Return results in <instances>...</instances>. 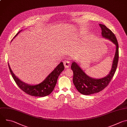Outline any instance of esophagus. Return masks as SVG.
<instances>
[{
    "mask_svg": "<svg viewBox=\"0 0 127 127\" xmlns=\"http://www.w3.org/2000/svg\"><path fill=\"white\" fill-rule=\"evenodd\" d=\"M64 65L66 68H68L70 65V62L68 60H65L64 61Z\"/></svg>",
    "mask_w": 127,
    "mask_h": 127,
    "instance_id": "1",
    "label": "esophagus"
}]
</instances>
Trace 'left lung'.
I'll use <instances>...</instances> for the list:
<instances>
[{
  "label": "left lung",
  "instance_id": "left-lung-1",
  "mask_svg": "<svg viewBox=\"0 0 127 127\" xmlns=\"http://www.w3.org/2000/svg\"><path fill=\"white\" fill-rule=\"evenodd\" d=\"M103 38L111 41L116 45V52L112 66L109 74L100 79H95L88 76L76 62L72 63L71 69L73 71V82L77 90L82 94L89 95L98 93L105 89L110 82L116 72L119 60V45L117 38L112 31L105 25L99 24Z\"/></svg>",
  "mask_w": 127,
  "mask_h": 127
}]
</instances>
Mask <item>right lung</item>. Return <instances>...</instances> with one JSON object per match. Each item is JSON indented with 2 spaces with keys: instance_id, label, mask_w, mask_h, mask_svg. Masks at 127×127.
I'll return each instance as SVG.
<instances>
[{
  "instance_id": "1",
  "label": "right lung",
  "mask_w": 127,
  "mask_h": 127,
  "mask_svg": "<svg viewBox=\"0 0 127 127\" xmlns=\"http://www.w3.org/2000/svg\"><path fill=\"white\" fill-rule=\"evenodd\" d=\"M21 31H20L13 39ZM8 64L11 74L18 86L26 94L35 97H45L51 94L55 88L59 76L64 70L63 63L61 62L43 82L37 85H29L19 79L13 73L8 63Z\"/></svg>"
}]
</instances>
